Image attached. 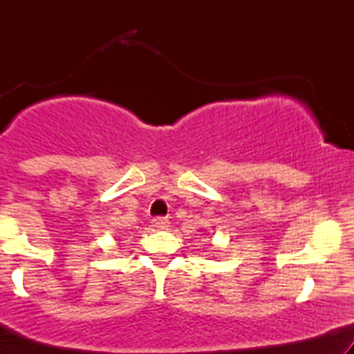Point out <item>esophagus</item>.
<instances>
[{
	"instance_id": "esophagus-1",
	"label": "esophagus",
	"mask_w": 354,
	"mask_h": 354,
	"mask_svg": "<svg viewBox=\"0 0 354 354\" xmlns=\"http://www.w3.org/2000/svg\"><path fill=\"white\" fill-rule=\"evenodd\" d=\"M151 223H153L154 228H158V230H165V228H168V226H169L168 218H165V216H156V218H153Z\"/></svg>"
}]
</instances>
